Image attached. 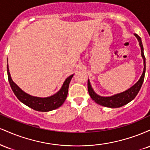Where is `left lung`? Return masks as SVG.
Instances as JSON below:
<instances>
[{
    "label": "left lung",
    "mask_w": 150,
    "mask_h": 150,
    "mask_svg": "<svg viewBox=\"0 0 150 150\" xmlns=\"http://www.w3.org/2000/svg\"><path fill=\"white\" fill-rule=\"evenodd\" d=\"M134 34L137 37V40L139 42V44H140V46L141 48V55H142V57L143 58L144 61L143 72H142V74L141 75L140 80L137 81L135 85L132 86L130 88L127 89L125 92L119 93V94H116L115 95L111 96V97H101V96L96 94L94 92V91L93 90L92 86L90 85V82H89V80H88V82H87V88H88L89 94L92 100H94L98 104L109 108L121 107V106H124V105L127 104L130 101H131L132 99H135L137 94H138L139 91H140L141 87H142V83L144 82V74H145L146 70V64L145 57H144V49L143 46H142V41H141V38L137 34Z\"/></svg>",
    "instance_id": "1"
}]
</instances>
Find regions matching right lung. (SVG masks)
<instances>
[{
    "label": "right lung",
    "instance_id": "add662e5",
    "mask_svg": "<svg viewBox=\"0 0 150 150\" xmlns=\"http://www.w3.org/2000/svg\"><path fill=\"white\" fill-rule=\"evenodd\" d=\"M7 72H8V81H9L12 90L19 100L29 107L33 108L34 110L38 111H42V112H46V111H50L56 109V108L60 107L64 103L65 100L66 99L67 95H68L70 82L73 76V75H71L68 77H67L61 89L57 93L51 96V97L41 98L33 97V96H31L30 94L23 92L13 82L11 77H10L8 65H7Z\"/></svg>",
    "mask_w": 150,
    "mask_h": 150
}]
</instances>
